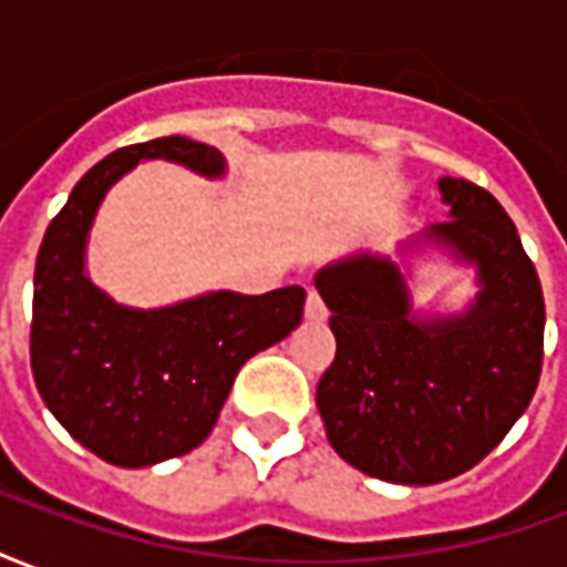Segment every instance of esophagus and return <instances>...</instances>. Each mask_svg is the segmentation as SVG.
Listing matches in <instances>:
<instances>
[{
    "label": "esophagus",
    "instance_id": "esophagus-1",
    "mask_svg": "<svg viewBox=\"0 0 567 567\" xmlns=\"http://www.w3.org/2000/svg\"><path fill=\"white\" fill-rule=\"evenodd\" d=\"M324 316H328V309H324V300H321V295L312 288L307 295V319L309 321H324Z\"/></svg>",
    "mask_w": 567,
    "mask_h": 567
}]
</instances>
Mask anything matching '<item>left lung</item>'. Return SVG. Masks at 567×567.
<instances>
[{
    "label": "left lung",
    "instance_id": "8db88e82",
    "mask_svg": "<svg viewBox=\"0 0 567 567\" xmlns=\"http://www.w3.org/2000/svg\"><path fill=\"white\" fill-rule=\"evenodd\" d=\"M450 221L425 239L476 267L474 303L416 319L401 267L355 255L316 272L337 355L316 392L337 455L404 486L471 471L532 404L544 361V291L516 224L467 178H440Z\"/></svg>",
    "mask_w": 567,
    "mask_h": 567
}]
</instances>
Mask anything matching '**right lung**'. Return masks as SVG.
<instances>
[{
	"label": "right lung",
	"mask_w": 567,
	"mask_h": 567,
	"mask_svg": "<svg viewBox=\"0 0 567 567\" xmlns=\"http://www.w3.org/2000/svg\"><path fill=\"white\" fill-rule=\"evenodd\" d=\"M185 163L218 178L221 151L163 136L109 154L72 187L35 258L30 361L39 394L81 446L117 467L185 455L218 422L236 373L303 319L300 285L267 295L212 291L163 309H130L84 272L105 190L140 161Z\"/></svg>",
	"instance_id": "obj_1"
}]
</instances>
